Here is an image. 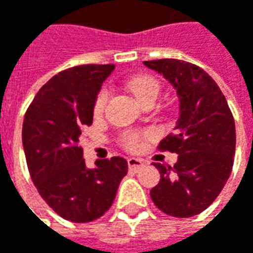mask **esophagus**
Returning a JSON list of instances; mask_svg holds the SVG:
<instances>
[{"mask_svg": "<svg viewBox=\"0 0 253 253\" xmlns=\"http://www.w3.org/2000/svg\"><path fill=\"white\" fill-rule=\"evenodd\" d=\"M128 168H129V170L136 171V170H139L141 168H143V162H142L141 159H136V158H129V159H128Z\"/></svg>", "mask_w": 253, "mask_h": 253, "instance_id": "esophagus-1", "label": "esophagus"}]
</instances>
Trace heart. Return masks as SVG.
Listing matches in <instances>:
<instances>
[{
  "instance_id": "b5f03b06",
  "label": "heart",
  "mask_w": 253,
  "mask_h": 253,
  "mask_svg": "<svg viewBox=\"0 0 253 253\" xmlns=\"http://www.w3.org/2000/svg\"><path fill=\"white\" fill-rule=\"evenodd\" d=\"M129 90L133 92V95L136 97V100L139 101L143 97L149 95L152 92H159V84L156 83L153 79L149 77H138V79H133L128 84ZM107 97H108V91L104 88L101 91L98 92L95 102H94V112L95 114H100L104 110V105L107 101ZM124 146L131 152H138L141 151L142 146H143V136L141 133H129L124 138Z\"/></svg>"
}]
</instances>
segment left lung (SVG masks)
<instances>
[{"instance_id": "obj_1", "label": "left lung", "mask_w": 253, "mask_h": 253, "mask_svg": "<svg viewBox=\"0 0 253 253\" xmlns=\"http://www.w3.org/2000/svg\"><path fill=\"white\" fill-rule=\"evenodd\" d=\"M162 74L179 97L174 133L159 148L176 152L173 168L153 163L161 181L151 197L165 214L197 215L217 199L228 180L235 155V122L217 83L201 67L176 59L143 62Z\"/></svg>"}]
</instances>
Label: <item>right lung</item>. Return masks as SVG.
<instances>
[{
  "instance_id": "obj_1",
  "label": "right lung",
  "mask_w": 253,
  "mask_h": 253,
  "mask_svg": "<svg viewBox=\"0 0 253 253\" xmlns=\"http://www.w3.org/2000/svg\"><path fill=\"white\" fill-rule=\"evenodd\" d=\"M114 64H83L53 76L35 95L22 125L31 177L42 199L64 219L90 222L114 203L128 162L114 156L88 169L79 146L94 102Z\"/></svg>"
}]
</instances>
